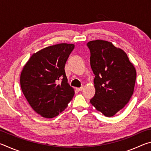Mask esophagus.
<instances>
[{
  "label": "esophagus",
  "instance_id": "obj_1",
  "mask_svg": "<svg viewBox=\"0 0 151 151\" xmlns=\"http://www.w3.org/2000/svg\"><path fill=\"white\" fill-rule=\"evenodd\" d=\"M83 90V86H81L80 88H76V91H82Z\"/></svg>",
  "mask_w": 151,
  "mask_h": 151
}]
</instances>
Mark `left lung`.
Returning <instances> with one entry per match:
<instances>
[{
    "label": "left lung",
    "instance_id": "obj_1",
    "mask_svg": "<svg viewBox=\"0 0 151 151\" xmlns=\"http://www.w3.org/2000/svg\"><path fill=\"white\" fill-rule=\"evenodd\" d=\"M91 66L95 75V94L91 103L104 116H112L129 103L137 72L124 50L103 40L87 43Z\"/></svg>",
    "mask_w": 151,
    "mask_h": 151
}]
</instances>
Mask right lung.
<instances>
[{"instance_id":"obj_1","label":"right lung","mask_w":151,"mask_h":151,"mask_svg":"<svg viewBox=\"0 0 151 151\" xmlns=\"http://www.w3.org/2000/svg\"><path fill=\"white\" fill-rule=\"evenodd\" d=\"M74 48L73 44L66 43L46 47L34 53L22 68V93L32 109L42 117L58 116L75 94L65 70Z\"/></svg>"}]
</instances>
